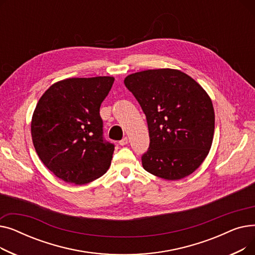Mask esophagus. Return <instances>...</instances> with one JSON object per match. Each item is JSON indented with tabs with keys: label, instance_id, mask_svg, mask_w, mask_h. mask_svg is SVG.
I'll return each instance as SVG.
<instances>
[{
	"label": "esophagus",
	"instance_id": "esophagus-1",
	"mask_svg": "<svg viewBox=\"0 0 255 255\" xmlns=\"http://www.w3.org/2000/svg\"><path fill=\"white\" fill-rule=\"evenodd\" d=\"M119 143H120L121 145H125V144H127V143H128V137H124V138H122V139H121V140L119 141Z\"/></svg>",
	"mask_w": 255,
	"mask_h": 255
}]
</instances>
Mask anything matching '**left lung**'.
<instances>
[{"label":"left lung","instance_id":"8db88e82","mask_svg":"<svg viewBox=\"0 0 255 255\" xmlns=\"http://www.w3.org/2000/svg\"><path fill=\"white\" fill-rule=\"evenodd\" d=\"M124 84L139 103L149 128L143 168L165 180H180L203 163L211 149L215 114L206 91L175 69L145 70Z\"/></svg>","mask_w":255,"mask_h":255}]
</instances>
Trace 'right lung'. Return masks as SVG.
<instances>
[{
    "label": "right lung",
    "mask_w": 255,
    "mask_h": 255,
    "mask_svg": "<svg viewBox=\"0 0 255 255\" xmlns=\"http://www.w3.org/2000/svg\"><path fill=\"white\" fill-rule=\"evenodd\" d=\"M115 78H68L53 84L39 99L32 118L35 150L59 179L87 184L109 169L115 144L103 136L100 105Z\"/></svg>",
    "instance_id": "add662e5"
}]
</instances>
